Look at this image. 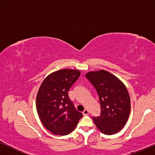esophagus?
I'll use <instances>...</instances> for the list:
<instances>
[{"mask_svg": "<svg viewBox=\"0 0 155 155\" xmlns=\"http://www.w3.org/2000/svg\"><path fill=\"white\" fill-rule=\"evenodd\" d=\"M82 114H83L84 116H86V115H88L89 114V111L87 109H84V111L82 112Z\"/></svg>", "mask_w": 155, "mask_h": 155, "instance_id": "esophagus-1", "label": "esophagus"}]
</instances>
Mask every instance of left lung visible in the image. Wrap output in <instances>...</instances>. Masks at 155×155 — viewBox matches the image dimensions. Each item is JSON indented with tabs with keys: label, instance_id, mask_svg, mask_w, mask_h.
Masks as SVG:
<instances>
[{
	"label": "left lung",
	"instance_id": "obj_1",
	"mask_svg": "<svg viewBox=\"0 0 155 155\" xmlns=\"http://www.w3.org/2000/svg\"><path fill=\"white\" fill-rule=\"evenodd\" d=\"M85 76L96 90L100 103V115L92 117L94 124L104 134H115L124 128L130 114V99L126 86L104 70Z\"/></svg>",
	"mask_w": 155,
	"mask_h": 155
}]
</instances>
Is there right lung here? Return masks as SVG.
Instances as JSON below:
<instances>
[{"label":"right lung","instance_id":"obj_1","mask_svg":"<svg viewBox=\"0 0 155 155\" xmlns=\"http://www.w3.org/2000/svg\"><path fill=\"white\" fill-rule=\"evenodd\" d=\"M80 75L76 70H60L46 77L40 86L36 101L37 113L44 126L53 134H69L82 117L68 97L70 88Z\"/></svg>","mask_w":155,"mask_h":155}]
</instances>
